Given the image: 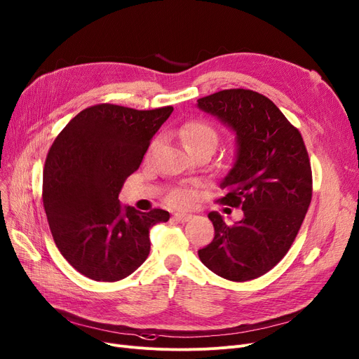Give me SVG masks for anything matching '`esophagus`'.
I'll return each instance as SVG.
<instances>
[{
    "instance_id": "obj_1",
    "label": "esophagus",
    "mask_w": 359,
    "mask_h": 359,
    "mask_svg": "<svg viewBox=\"0 0 359 359\" xmlns=\"http://www.w3.org/2000/svg\"><path fill=\"white\" fill-rule=\"evenodd\" d=\"M192 214H186V212H176L175 215H173V218L176 222H179V223H186V222H189V220H192Z\"/></svg>"
}]
</instances>
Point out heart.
<instances>
[{
  "instance_id": "obj_1",
  "label": "heart",
  "mask_w": 359,
  "mask_h": 359,
  "mask_svg": "<svg viewBox=\"0 0 359 359\" xmlns=\"http://www.w3.org/2000/svg\"><path fill=\"white\" fill-rule=\"evenodd\" d=\"M179 136L182 139V142L186 149H195V148H202V147H210L214 148L218 144V135L211 128L210 124L202 123V121H189L183 124L179 130ZM171 202L176 205L184 204L186 201L189 199V195L186 192H175L171 195Z\"/></svg>"
}]
</instances>
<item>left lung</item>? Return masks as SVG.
Masks as SVG:
<instances>
[{"label":"left lung","instance_id":"obj_1","mask_svg":"<svg viewBox=\"0 0 359 359\" xmlns=\"http://www.w3.org/2000/svg\"><path fill=\"white\" fill-rule=\"evenodd\" d=\"M196 107L235 133V160L220 182L229 194L220 202L243 211L233 226L211 211L215 235L198 255L217 276L246 282L270 271L298 235L313 196L308 152L299 130L258 92L226 89Z\"/></svg>","mask_w":359,"mask_h":359}]
</instances>
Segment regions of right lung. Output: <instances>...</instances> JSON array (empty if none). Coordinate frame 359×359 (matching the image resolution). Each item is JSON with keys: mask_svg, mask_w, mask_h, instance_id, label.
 Returning a JSON list of instances; mask_svg holds the SVG:
<instances>
[{"mask_svg": "<svg viewBox=\"0 0 359 359\" xmlns=\"http://www.w3.org/2000/svg\"><path fill=\"white\" fill-rule=\"evenodd\" d=\"M171 113L100 104L55 137L43 167V208L58 251L81 274L117 282L148 258L149 230L170 214L121 205L118 194Z\"/></svg>", "mask_w": 359, "mask_h": 359, "instance_id": "add662e5", "label": "right lung"}]
</instances>
